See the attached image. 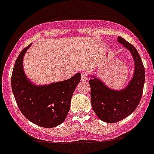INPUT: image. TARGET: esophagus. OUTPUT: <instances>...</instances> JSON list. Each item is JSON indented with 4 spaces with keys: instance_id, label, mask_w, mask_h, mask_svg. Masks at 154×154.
Masks as SVG:
<instances>
[{
    "instance_id": "1",
    "label": "esophagus",
    "mask_w": 154,
    "mask_h": 154,
    "mask_svg": "<svg viewBox=\"0 0 154 154\" xmlns=\"http://www.w3.org/2000/svg\"><path fill=\"white\" fill-rule=\"evenodd\" d=\"M81 79L82 81H87L88 79V75L86 72H82L81 73Z\"/></svg>"
}]
</instances>
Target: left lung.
<instances>
[{
	"label": "left lung",
	"instance_id": "left-lung-1",
	"mask_svg": "<svg viewBox=\"0 0 154 154\" xmlns=\"http://www.w3.org/2000/svg\"><path fill=\"white\" fill-rule=\"evenodd\" d=\"M118 42L131 52L134 60V73L125 88L115 91L106 87L94 76L89 80L92 109L99 119L108 123L118 122L134 112L141 99L145 70L138 52L122 37Z\"/></svg>",
	"mask_w": 154,
	"mask_h": 154
}]
</instances>
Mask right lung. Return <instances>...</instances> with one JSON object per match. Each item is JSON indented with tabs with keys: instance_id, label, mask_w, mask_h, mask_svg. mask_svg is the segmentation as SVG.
Here are the masks:
<instances>
[{
	"instance_id": "add662e5",
	"label": "right lung",
	"mask_w": 154,
	"mask_h": 154,
	"mask_svg": "<svg viewBox=\"0 0 154 154\" xmlns=\"http://www.w3.org/2000/svg\"><path fill=\"white\" fill-rule=\"evenodd\" d=\"M31 45L21 51L15 62L11 76L13 93L27 119L44 128H54L64 122L81 74L76 73L69 79L48 85H35L27 79L23 68V56Z\"/></svg>"
}]
</instances>
